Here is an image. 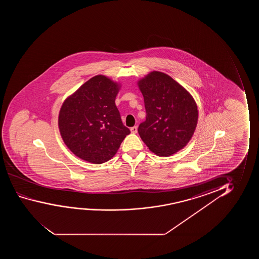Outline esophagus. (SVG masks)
<instances>
[{"mask_svg": "<svg viewBox=\"0 0 259 259\" xmlns=\"http://www.w3.org/2000/svg\"><path fill=\"white\" fill-rule=\"evenodd\" d=\"M137 131H138V128H137V126H134V127H131L132 134H136Z\"/></svg>", "mask_w": 259, "mask_h": 259, "instance_id": "34e87169", "label": "esophagus"}]
</instances>
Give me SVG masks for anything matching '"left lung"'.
Segmentation results:
<instances>
[{"label": "left lung", "mask_w": 259, "mask_h": 259, "mask_svg": "<svg viewBox=\"0 0 259 259\" xmlns=\"http://www.w3.org/2000/svg\"><path fill=\"white\" fill-rule=\"evenodd\" d=\"M137 84L147 113L146 120L139 125V135L156 156H171L183 149L195 133L198 121L195 99L161 71L149 72Z\"/></svg>", "instance_id": "left-lung-1"}]
</instances>
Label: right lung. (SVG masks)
Returning <instances> with one entry per match:
<instances>
[{
  "label": "right lung",
  "mask_w": 259,
  "mask_h": 259,
  "mask_svg": "<svg viewBox=\"0 0 259 259\" xmlns=\"http://www.w3.org/2000/svg\"><path fill=\"white\" fill-rule=\"evenodd\" d=\"M119 89V83L96 75L64 100L58 127L64 144L80 159L105 163L130 134L115 104Z\"/></svg>",
  "instance_id": "1"
}]
</instances>
